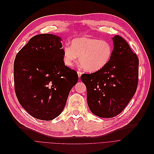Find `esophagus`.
Returning a JSON list of instances; mask_svg holds the SVG:
<instances>
[{
    "mask_svg": "<svg viewBox=\"0 0 154 154\" xmlns=\"http://www.w3.org/2000/svg\"><path fill=\"white\" fill-rule=\"evenodd\" d=\"M78 77L80 78V77H81L82 75V72L78 71Z\"/></svg>",
    "mask_w": 154,
    "mask_h": 154,
    "instance_id": "obj_1",
    "label": "esophagus"
}]
</instances>
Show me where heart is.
Segmentation results:
<instances>
[{"label":"heart","instance_id":"heart-1","mask_svg":"<svg viewBox=\"0 0 154 154\" xmlns=\"http://www.w3.org/2000/svg\"><path fill=\"white\" fill-rule=\"evenodd\" d=\"M113 53V46L105 40L87 37L79 38L71 41V46L63 47L64 63L72 66L79 56V63L89 72L100 70L108 63Z\"/></svg>","mask_w":154,"mask_h":154}]
</instances>
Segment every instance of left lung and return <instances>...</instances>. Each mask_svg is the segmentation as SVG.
I'll list each match as a JSON object with an SVG mask.
<instances>
[{"label":"left lung","instance_id":"obj_1","mask_svg":"<svg viewBox=\"0 0 154 154\" xmlns=\"http://www.w3.org/2000/svg\"><path fill=\"white\" fill-rule=\"evenodd\" d=\"M114 48L104 68L83 74L90 111L102 118L120 114L133 97L138 82V58L121 36L113 38Z\"/></svg>","mask_w":154,"mask_h":154}]
</instances>
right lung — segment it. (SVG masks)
Listing matches in <instances>:
<instances>
[{
  "mask_svg": "<svg viewBox=\"0 0 154 154\" xmlns=\"http://www.w3.org/2000/svg\"><path fill=\"white\" fill-rule=\"evenodd\" d=\"M61 39L42 34L32 37L14 63V89L19 103L34 118L49 121L59 116L77 72L65 65Z\"/></svg>",
  "mask_w": 154,
  "mask_h": 154,
  "instance_id": "add662e5",
  "label": "right lung"
}]
</instances>
